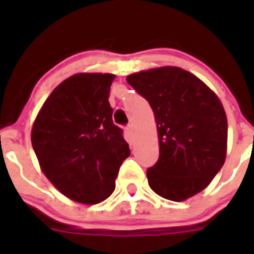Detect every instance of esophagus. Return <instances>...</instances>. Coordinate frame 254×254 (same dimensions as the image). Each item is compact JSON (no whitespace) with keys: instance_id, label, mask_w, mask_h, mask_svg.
I'll use <instances>...</instances> for the list:
<instances>
[{"instance_id":"esophagus-1","label":"esophagus","mask_w":254,"mask_h":254,"mask_svg":"<svg viewBox=\"0 0 254 254\" xmlns=\"http://www.w3.org/2000/svg\"><path fill=\"white\" fill-rule=\"evenodd\" d=\"M125 132H126V134H127V137L129 138V140H133V137H134V132H133V127H132V126H127V127H126V129H125Z\"/></svg>"}]
</instances>
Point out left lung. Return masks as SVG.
Instances as JSON below:
<instances>
[{
    "mask_svg": "<svg viewBox=\"0 0 254 254\" xmlns=\"http://www.w3.org/2000/svg\"><path fill=\"white\" fill-rule=\"evenodd\" d=\"M149 102L159 134V159L147 169L149 186L170 201L205 190L225 163L228 121L210 87L179 67H160L127 76Z\"/></svg>",
    "mask_w": 254,
    "mask_h": 254,
    "instance_id": "obj_1",
    "label": "left lung"
}]
</instances>
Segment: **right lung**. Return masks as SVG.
<instances>
[{
  "mask_svg": "<svg viewBox=\"0 0 254 254\" xmlns=\"http://www.w3.org/2000/svg\"><path fill=\"white\" fill-rule=\"evenodd\" d=\"M112 73H76L47 98L31 129L42 172L61 193L95 205L113 193L131 154L108 102Z\"/></svg>",
  "mask_w": 254,
  "mask_h": 254,
  "instance_id": "obj_1",
  "label": "right lung"
}]
</instances>
